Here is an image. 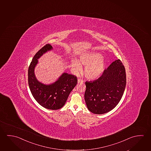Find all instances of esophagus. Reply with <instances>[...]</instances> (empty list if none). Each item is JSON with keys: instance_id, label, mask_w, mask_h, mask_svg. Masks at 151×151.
Wrapping results in <instances>:
<instances>
[{"instance_id": "esophagus-1", "label": "esophagus", "mask_w": 151, "mask_h": 151, "mask_svg": "<svg viewBox=\"0 0 151 151\" xmlns=\"http://www.w3.org/2000/svg\"><path fill=\"white\" fill-rule=\"evenodd\" d=\"M83 81L81 80V79H78V83L79 84L80 83H83Z\"/></svg>"}]
</instances>
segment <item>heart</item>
Segmentation results:
<instances>
[{
  "instance_id": "heart-1",
  "label": "heart",
  "mask_w": 151,
  "mask_h": 151,
  "mask_svg": "<svg viewBox=\"0 0 151 151\" xmlns=\"http://www.w3.org/2000/svg\"><path fill=\"white\" fill-rule=\"evenodd\" d=\"M71 67L75 71H80L81 64L86 66L84 76L86 79L94 80L102 76L105 69V61L100 53L90 52L80 55L79 61L76 59L71 60Z\"/></svg>"
}]
</instances>
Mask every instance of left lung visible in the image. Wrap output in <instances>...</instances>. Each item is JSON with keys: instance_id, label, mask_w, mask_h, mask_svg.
<instances>
[{"instance_id": "1", "label": "left lung", "mask_w": 151, "mask_h": 151, "mask_svg": "<svg viewBox=\"0 0 151 151\" xmlns=\"http://www.w3.org/2000/svg\"><path fill=\"white\" fill-rule=\"evenodd\" d=\"M126 83L124 67L117 59L99 79L86 82L84 99L88 110L96 114H102L113 110L122 98Z\"/></svg>"}]
</instances>
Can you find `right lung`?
I'll return each instance as SVG.
<instances>
[{
    "mask_svg": "<svg viewBox=\"0 0 151 151\" xmlns=\"http://www.w3.org/2000/svg\"><path fill=\"white\" fill-rule=\"evenodd\" d=\"M52 50V46L47 44L38 51L29 65L28 74L29 88L35 99L43 108L55 110L65 105L78 80L73 75L64 72L52 83L46 84L39 81L35 74L38 60L43 54Z\"/></svg>",
    "mask_w": 151,
    "mask_h": 151,
    "instance_id": "obj_1",
    "label": "right lung"
}]
</instances>
